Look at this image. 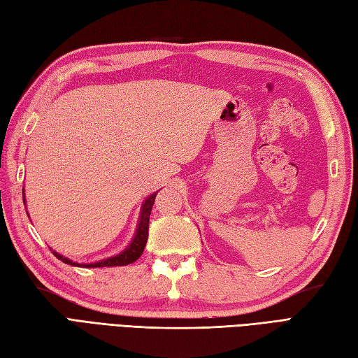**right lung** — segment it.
<instances>
[{"label": "right lung", "mask_w": 358, "mask_h": 358, "mask_svg": "<svg viewBox=\"0 0 358 358\" xmlns=\"http://www.w3.org/2000/svg\"><path fill=\"white\" fill-rule=\"evenodd\" d=\"M155 199H156V193L150 194L149 197L144 200L143 208H141V214H139V222H138V226H136L135 237H134L132 241H130V245L123 252H120L118 255L106 258V259H101V261H97V263H91V264L74 263V261L68 259V258L62 257L60 254H57V252L53 250L55 257L59 258L65 264L82 266V267H112V266L132 264L134 261H136L139 257L143 255L147 238H149V220H150V213H152V208H153V203H155ZM24 202H25V199H24Z\"/></svg>", "instance_id": "add662e5"}]
</instances>
